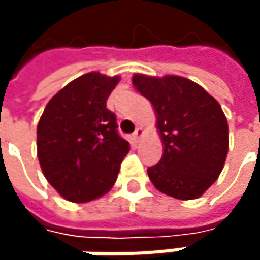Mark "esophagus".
Listing matches in <instances>:
<instances>
[{"label": "esophagus", "instance_id": "1", "mask_svg": "<svg viewBox=\"0 0 260 260\" xmlns=\"http://www.w3.org/2000/svg\"><path fill=\"white\" fill-rule=\"evenodd\" d=\"M141 135H143V128H140V126H138V128L135 129V132L132 134V137H134V140H135V141H138Z\"/></svg>", "mask_w": 260, "mask_h": 260}]
</instances>
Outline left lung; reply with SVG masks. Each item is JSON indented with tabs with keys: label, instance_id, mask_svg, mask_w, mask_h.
<instances>
[{
	"label": "left lung",
	"instance_id": "1",
	"mask_svg": "<svg viewBox=\"0 0 260 260\" xmlns=\"http://www.w3.org/2000/svg\"><path fill=\"white\" fill-rule=\"evenodd\" d=\"M132 84L156 111L164 153L147 169L161 192L179 199L200 197L220 176L229 126L220 104L199 84L182 77L134 75Z\"/></svg>",
	"mask_w": 260,
	"mask_h": 260
}]
</instances>
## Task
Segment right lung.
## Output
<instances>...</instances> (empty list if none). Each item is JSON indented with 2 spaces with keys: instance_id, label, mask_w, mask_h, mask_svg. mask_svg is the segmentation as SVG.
Listing matches in <instances>:
<instances>
[{
  "instance_id": "add662e5",
  "label": "right lung",
  "mask_w": 260,
  "mask_h": 260,
  "mask_svg": "<svg viewBox=\"0 0 260 260\" xmlns=\"http://www.w3.org/2000/svg\"><path fill=\"white\" fill-rule=\"evenodd\" d=\"M120 81L90 72L69 82L45 107L37 125V158L48 182L66 200L104 196L117 179L129 143L119 135L107 99Z\"/></svg>"
}]
</instances>
